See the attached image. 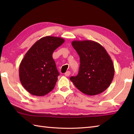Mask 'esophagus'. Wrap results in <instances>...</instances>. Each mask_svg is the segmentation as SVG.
Instances as JSON below:
<instances>
[{
  "instance_id": "esophagus-1",
  "label": "esophagus",
  "mask_w": 134,
  "mask_h": 134,
  "mask_svg": "<svg viewBox=\"0 0 134 134\" xmlns=\"http://www.w3.org/2000/svg\"><path fill=\"white\" fill-rule=\"evenodd\" d=\"M70 74H71L70 71H67L64 74V75H65V76H70Z\"/></svg>"
}]
</instances>
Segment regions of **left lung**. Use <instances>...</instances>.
<instances>
[{
  "instance_id": "8db88e82",
  "label": "left lung",
  "mask_w": 134,
  "mask_h": 134,
  "mask_svg": "<svg viewBox=\"0 0 134 134\" xmlns=\"http://www.w3.org/2000/svg\"><path fill=\"white\" fill-rule=\"evenodd\" d=\"M80 58L78 74L70 79L81 92L89 96L100 94L109 86L115 74L112 59L101 44L92 40L73 41Z\"/></svg>"
}]
</instances>
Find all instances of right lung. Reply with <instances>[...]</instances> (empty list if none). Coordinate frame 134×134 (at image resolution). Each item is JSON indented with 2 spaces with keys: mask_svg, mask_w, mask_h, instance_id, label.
Wrapping results in <instances>:
<instances>
[{
  "mask_svg": "<svg viewBox=\"0 0 134 134\" xmlns=\"http://www.w3.org/2000/svg\"><path fill=\"white\" fill-rule=\"evenodd\" d=\"M64 42L61 37H44L37 41L25 55L19 65V79L31 94L44 96L55 87L59 73L52 53Z\"/></svg>",
  "mask_w": 134,
  "mask_h": 134,
  "instance_id": "add662e5",
  "label": "right lung"
}]
</instances>
